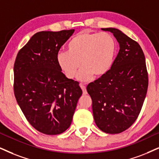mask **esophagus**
<instances>
[{"label": "esophagus", "instance_id": "1", "mask_svg": "<svg viewBox=\"0 0 159 159\" xmlns=\"http://www.w3.org/2000/svg\"><path fill=\"white\" fill-rule=\"evenodd\" d=\"M80 87L81 88L82 91H83V94H84V95H85V94H87V92H86V86H84V84H80Z\"/></svg>", "mask_w": 159, "mask_h": 159}]
</instances>
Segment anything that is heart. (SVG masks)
<instances>
[{
    "label": "heart",
    "mask_w": 159,
    "mask_h": 159,
    "mask_svg": "<svg viewBox=\"0 0 159 159\" xmlns=\"http://www.w3.org/2000/svg\"><path fill=\"white\" fill-rule=\"evenodd\" d=\"M67 48V52H59L56 56L57 65L68 79H73L80 67H83L77 75L82 82L107 75L116 52L115 39L106 32L81 31L70 39Z\"/></svg>",
    "instance_id": "heart-1"
}]
</instances>
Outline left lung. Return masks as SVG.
<instances>
[{"label": "left lung", "mask_w": 159, "mask_h": 159, "mask_svg": "<svg viewBox=\"0 0 159 159\" xmlns=\"http://www.w3.org/2000/svg\"><path fill=\"white\" fill-rule=\"evenodd\" d=\"M113 34L120 51L111 70L88 84L95 124L106 134H120L133 125L141 111L148 86L145 57L141 47L114 28L101 29Z\"/></svg>", "instance_id": "obj_1"}]
</instances>
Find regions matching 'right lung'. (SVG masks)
Masks as SVG:
<instances>
[{
	"mask_svg": "<svg viewBox=\"0 0 159 159\" xmlns=\"http://www.w3.org/2000/svg\"><path fill=\"white\" fill-rule=\"evenodd\" d=\"M74 29L40 31L20 50L14 65V92L30 124L41 133L57 135L71 125L79 83L59 69L56 56Z\"/></svg>",
	"mask_w": 159,
	"mask_h": 159,
	"instance_id": "add662e5",
	"label": "right lung"
}]
</instances>
